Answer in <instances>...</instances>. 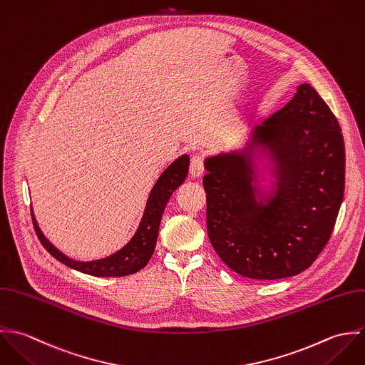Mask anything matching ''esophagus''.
Listing matches in <instances>:
<instances>
[{"label": "esophagus", "instance_id": "1", "mask_svg": "<svg viewBox=\"0 0 365 365\" xmlns=\"http://www.w3.org/2000/svg\"><path fill=\"white\" fill-rule=\"evenodd\" d=\"M203 172H205L203 156L202 155H195L190 160V176L193 179H199V178H202Z\"/></svg>", "mask_w": 365, "mask_h": 365}]
</instances>
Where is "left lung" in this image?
<instances>
[{
  "mask_svg": "<svg viewBox=\"0 0 365 365\" xmlns=\"http://www.w3.org/2000/svg\"><path fill=\"white\" fill-rule=\"evenodd\" d=\"M270 160L269 188L257 160ZM209 240L241 277L282 279L307 269L330 240L344 196L337 118L307 83L251 131L247 145L205 159Z\"/></svg>",
  "mask_w": 365,
  "mask_h": 365,
  "instance_id": "8db88e82",
  "label": "left lung"
}]
</instances>
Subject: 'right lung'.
Returning a JSON list of instances; mask_svg holds the SVG:
<instances>
[{
    "label": "right lung",
    "instance_id": "1",
    "mask_svg": "<svg viewBox=\"0 0 365 365\" xmlns=\"http://www.w3.org/2000/svg\"><path fill=\"white\" fill-rule=\"evenodd\" d=\"M189 155H182L173 160L158 178L146 200L144 216L133 238L117 252L94 261H76L61 252L41 231L31 207L32 222L36 235L45 250L66 267L93 277H125L141 271L150 259L159 232L163 210L172 193L185 182L189 172Z\"/></svg>",
    "mask_w": 365,
    "mask_h": 365
}]
</instances>
